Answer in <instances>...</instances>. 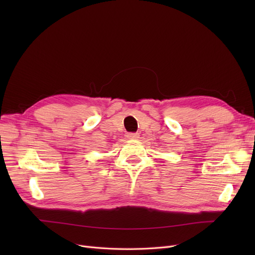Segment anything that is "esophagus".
<instances>
[{"mask_svg":"<svg viewBox=\"0 0 255 255\" xmlns=\"http://www.w3.org/2000/svg\"><path fill=\"white\" fill-rule=\"evenodd\" d=\"M127 137L129 138V139H136V138L139 137V134H138V133H128L127 135Z\"/></svg>","mask_w":255,"mask_h":255,"instance_id":"1","label":"esophagus"}]
</instances>
